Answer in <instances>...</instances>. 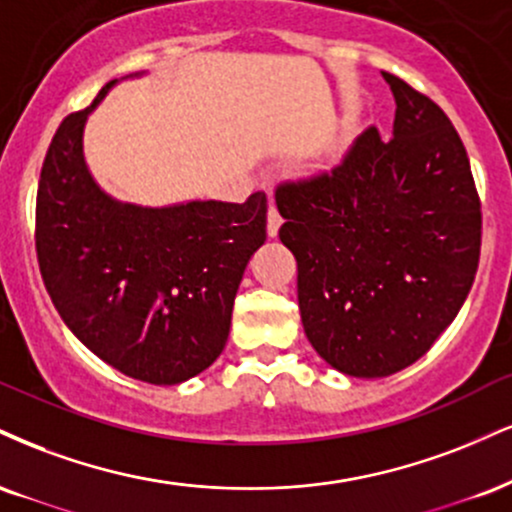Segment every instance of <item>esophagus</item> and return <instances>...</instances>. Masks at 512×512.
I'll return each instance as SVG.
<instances>
[{
    "label": "esophagus",
    "mask_w": 512,
    "mask_h": 512,
    "mask_svg": "<svg viewBox=\"0 0 512 512\" xmlns=\"http://www.w3.org/2000/svg\"><path fill=\"white\" fill-rule=\"evenodd\" d=\"M281 224H283V219H281L279 209H276L274 202H269V214H267V233H269V238H274L276 233H279Z\"/></svg>",
    "instance_id": "esophagus-1"
}]
</instances>
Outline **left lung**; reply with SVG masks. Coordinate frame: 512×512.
I'll return each instance as SVG.
<instances>
[{
    "label": "left lung",
    "instance_id": "left-lung-1",
    "mask_svg": "<svg viewBox=\"0 0 512 512\" xmlns=\"http://www.w3.org/2000/svg\"><path fill=\"white\" fill-rule=\"evenodd\" d=\"M384 80L393 138L369 126L334 169L276 188L307 341L360 379L396 374L434 346L470 293L482 248L458 131L427 95L393 73Z\"/></svg>",
    "mask_w": 512,
    "mask_h": 512
}]
</instances>
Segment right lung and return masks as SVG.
Wrapping results in <instances>:
<instances>
[{
  "label": "right lung",
  "mask_w": 512,
  "mask_h": 512,
  "mask_svg": "<svg viewBox=\"0 0 512 512\" xmlns=\"http://www.w3.org/2000/svg\"><path fill=\"white\" fill-rule=\"evenodd\" d=\"M114 83L49 143L35 207L40 274L100 360L147 384H181L226 346L240 279L267 240V195L140 207L104 193L85 164L83 128Z\"/></svg>",
  "instance_id": "obj_1"
}]
</instances>
